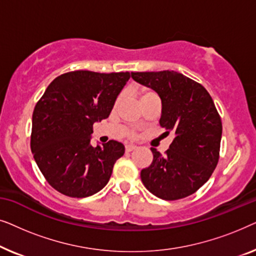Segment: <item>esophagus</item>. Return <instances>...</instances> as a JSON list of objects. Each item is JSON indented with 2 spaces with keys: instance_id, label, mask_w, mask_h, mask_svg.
Masks as SVG:
<instances>
[{
  "instance_id": "1",
  "label": "esophagus",
  "mask_w": 256,
  "mask_h": 256,
  "mask_svg": "<svg viewBox=\"0 0 256 256\" xmlns=\"http://www.w3.org/2000/svg\"><path fill=\"white\" fill-rule=\"evenodd\" d=\"M135 149H138V146L134 144H126V152H132Z\"/></svg>"
}]
</instances>
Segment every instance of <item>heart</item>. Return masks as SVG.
I'll return each mask as SVG.
<instances>
[{"instance_id":"obj_1","label":"heart","mask_w":256,"mask_h":256,"mask_svg":"<svg viewBox=\"0 0 256 256\" xmlns=\"http://www.w3.org/2000/svg\"><path fill=\"white\" fill-rule=\"evenodd\" d=\"M143 94H146V93H143ZM143 94H142V96H143Z\"/></svg>"}]
</instances>
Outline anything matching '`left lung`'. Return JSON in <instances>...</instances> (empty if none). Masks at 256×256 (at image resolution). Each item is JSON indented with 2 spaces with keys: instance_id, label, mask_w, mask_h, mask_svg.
<instances>
[{
  "instance_id": "1",
  "label": "left lung",
  "mask_w": 256,
  "mask_h": 256,
  "mask_svg": "<svg viewBox=\"0 0 256 256\" xmlns=\"http://www.w3.org/2000/svg\"><path fill=\"white\" fill-rule=\"evenodd\" d=\"M132 78L160 98V124L174 140L166 155L152 148V162L141 171L144 186L164 200L202 188L219 160L222 126L211 96L200 84L174 71L132 72Z\"/></svg>"
}]
</instances>
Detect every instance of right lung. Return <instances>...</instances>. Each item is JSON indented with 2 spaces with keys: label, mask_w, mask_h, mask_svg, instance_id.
Masks as SVG:
<instances>
[{
  "label": "right lung",
  "mask_w": 256,
  "mask_h": 256,
  "mask_svg": "<svg viewBox=\"0 0 256 256\" xmlns=\"http://www.w3.org/2000/svg\"><path fill=\"white\" fill-rule=\"evenodd\" d=\"M129 72L74 71L56 78L32 114L31 152L48 184L73 198L106 186L124 146L90 144L93 124L110 116Z\"/></svg>",
  "instance_id": "1"
}]
</instances>
